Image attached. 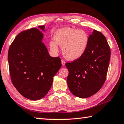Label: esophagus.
I'll return each mask as SVG.
<instances>
[{
  "label": "esophagus",
  "instance_id": "34e87169",
  "mask_svg": "<svg viewBox=\"0 0 124 124\" xmlns=\"http://www.w3.org/2000/svg\"><path fill=\"white\" fill-rule=\"evenodd\" d=\"M65 62H65L64 60H63V59L62 60V66H64L65 64Z\"/></svg>",
  "mask_w": 124,
  "mask_h": 124
}]
</instances>
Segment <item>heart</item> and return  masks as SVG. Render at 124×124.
I'll use <instances>...</instances> for the list:
<instances>
[{
	"label": "heart",
	"mask_w": 124,
	"mask_h": 124,
	"mask_svg": "<svg viewBox=\"0 0 124 124\" xmlns=\"http://www.w3.org/2000/svg\"><path fill=\"white\" fill-rule=\"evenodd\" d=\"M55 41L50 42L52 50L58 52V45L62 47V53L67 59L73 60L82 56L87 48L88 36L83 30L66 27L58 30L54 36Z\"/></svg>",
	"instance_id": "1"
}]
</instances>
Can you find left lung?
I'll return each mask as SVG.
<instances>
[{"instance_id":"left-lung-1","label":"left lung","mask_w":124,"mask_h":124,"mask_svg":"<svg viewBox=\"0 0 124 124\" xmlns=\"http://www.w3.org/2000/svg\"><path fill=\"white\" fill-rule=\"evenodd\" d=\"M111 50L101 32L94 30L88 37L87 47L78 59L65 64L70 91L73 95L86 98L98 92L106 80Z\"/></svg>"}]
</instances>
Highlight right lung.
Wrapping results in <instances>:
<instances>
[{
	"instance_id": "add662e5",
	"label": "right lung",
	"mask_w": 124,
	"mask_h": 124,
	"mask_svg": "<svg viewBox=\"0 0 124 124\" xmlns=\"http://www.w3.org/2000/svg\"><path fill=\"white\" fill-rule=\"evenodd\" d=\"M39 27L44 31V25ZM43 37L36 28L24 30L16 36L8 52L12 83L21 94L32 100L45 96L62 67L59 57L48 54Z\"/></svg>"
}]
</instances>
